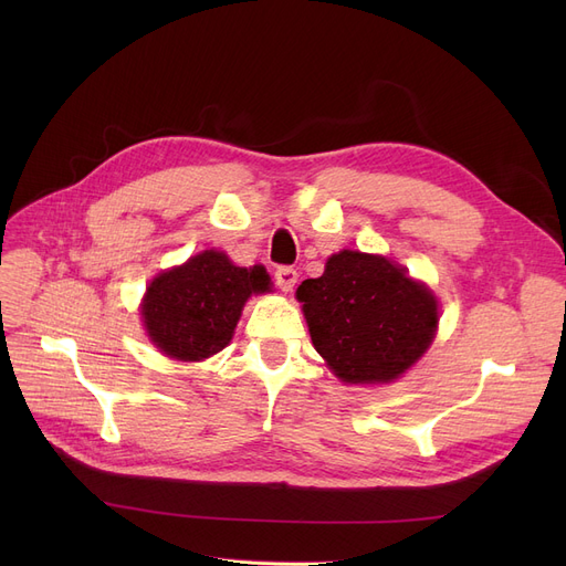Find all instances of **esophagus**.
<instances>
[{"label": "esophagus", "mask_w": 566, "mask_h": 566, "mask_svg": "<svg viewBox=\"0 0 566 566\" xmlns=\"http://www.w3.org/2000/svg\"><path fill=\"white\" fill-rule=\"evenodd\" d=\"M275 280H277V286L282 291H291L295 286V282H298V271L291 265H280L275 271Z\"/></svg>", "instance_id": "esophagus-1"}]
</instances>
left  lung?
<instances>
[{"label": "left lung", "instance_id": "left-lung-1", "mask_svg": "<svg viewBox=\"0 0 566 566\" xmlns=\"http://www.w3.org/2000/svg\"><path fill=\"white\" fill-rule=\"evenodd\" d=\"M303 303L312 344L344 382H392L418 363L438 328V301L399 263L355 250L333 254Z\"/></svg>", "mask_w": 566, "mask_h": 566}]
</instances>
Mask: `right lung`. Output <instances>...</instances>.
Listing matches in <instances>:
<instances>
[{
    "instance_id": "add662e5",
    "label": "right lung",
    "mask_w": 566,
    "mask_h": 566,
    "mask_svg": "<svg viewBox=\"0 0 566 566\" xmlns=\"http://www.w3.org/2000/svg\"><path fill=\"white\" fill-rule=\"evenodd\" d=\"M271 291L263 265H233L224 252L203 250L160 273L142 303L144 328L167 358L199 363L220 353L250 295Z\"/></svg>"
}]
</instances>
